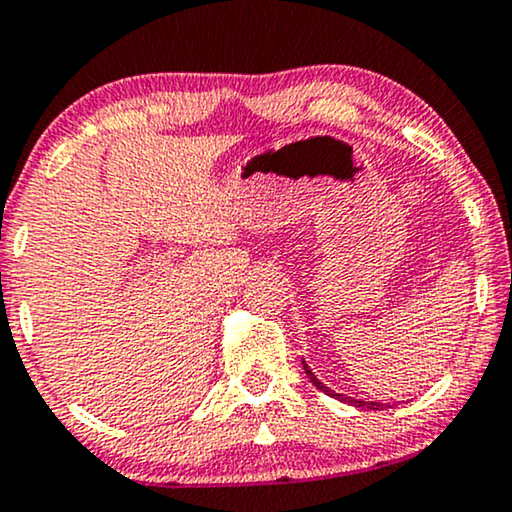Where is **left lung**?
I'll use <instances>...</instances> for the list:
<instances>
[{"instance_id":"1","label":"left lung","mask_w":512,"mask_h":512,"mask_svg":"<svg viewBox=\"0 0 512 512\" xmlns=\"http://www.w3.org/2000/svg\"><path fill=\"white\" fill-rule=\"evenodd\" d=\"M302 368H304V373H307V378L312 380V385L316 387V390H321L323 394H328V397H333V399H338V401H345V404H349V406H357V409H368V411H383L387 404H380V401H364V399H354V397H347V394H340V392H333L331 387H326L321 383L319 378H316V375L312 373V368L307 366V361L302 359Z\"/></svg>"}]
</instances>
